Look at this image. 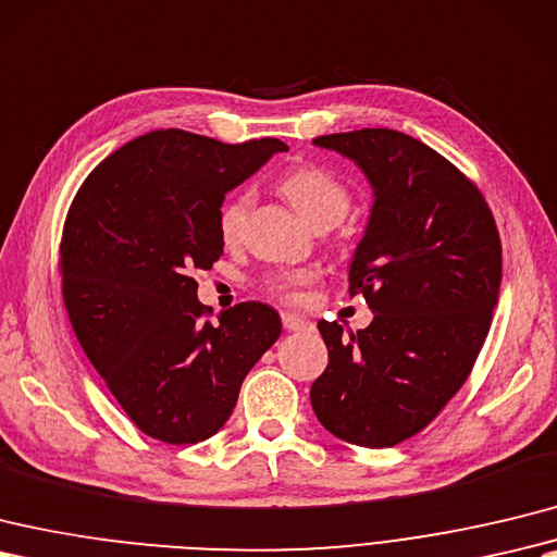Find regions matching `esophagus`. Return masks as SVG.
I'll use <instances>...</instances> for the list:
<instances>
[{
    "mask_svg": "<svg viewBox=\"0 0 557 557\" xmlns=\"http://www.w3.org/2000/svg\"><path fill=\"white\" fill-rule=\"evenodd\" d=\"M282 325L287 332H313L315 325L310 320L301 318V315H294V313H284L282 315Z\"/></svg>",
    "mask_w": 557,
    "mask_h": 557,
    "instance_id": "1",
    "label": "esophagus"
}]
</instances>
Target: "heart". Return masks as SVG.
<instances>
[{
	"label": "heart",
	"instance_id": "b5f03b06",
	"mask_svg": "<svg viewBox=\"0 0 557 557\" xmlns=\"http://www.w3.org/2000/svg\"><path fill=\"white\" fill-rule=\"evenodd\" d=\"M280 191L299 211L310 225L325 230L337 225L351 209V191L337 175L322 171L318 165L294 168L280 180ZM253 206V191H239L230 197L218 213V235L227 247H235L244 239L247 220ZM318 282V270H294V273H275L263 280L268 294L284 304H306V289Z\"/></svg>",
	"mask_w": 557,
	"mask_h": 557
}]
</instances>
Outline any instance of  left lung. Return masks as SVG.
Here are the masks:
<instances>
[{
	"label": "left lung",
	"mask_w": 557,
	"mask_h": 557,
	"mask_svg": "<svg viewBox=\"0 0 557 557\" xmlns=\"http://www.w3.org/2000/svg\"><path fill=\"white\" fill-rule=\"evenodd\" d=\"M354 159L374 206L348 292L374 313L346 337L320 320L327 370L310 406L348 444L389 448L416 436L470 377L494 318L500 237L484 194L420 139L389 127L315 137Z\"/></svg>",
	"instance_id": "8db88e82"
}]
</instances>
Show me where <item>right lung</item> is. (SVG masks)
I'll list each match as a JSON object with an SVG mask.
<instances>
[{"label": "right lung", "mask_w": 557, "mask_h": 557, "mask_svg": "<svg viewBox=\"0 0 557 557\" xmlns=\"http://www.w3.org/2000/svg\"><path fill=\"white\" fill-rule=\"evenodd\" d=\"M287 145H225L177 127L127 141L77 189L59 273L71 327L139 432L183 446L213 436L282 322L258 301L211 320L194 270L223 256L225 194Z\"/></svg>", "instance_id": "right-lung-1"}]
</instances>
